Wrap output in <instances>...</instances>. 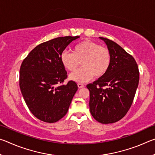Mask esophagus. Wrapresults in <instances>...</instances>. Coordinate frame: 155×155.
<instances>
[{
	"instance_id": "obj_1",
	"label": "esophagus",
	"mask_w": 155,
	"mask_h": 155,
	"mask_svg": "<svg viewBox=\"0 0 155 155\" xmlns=\"http://www.w3.org/2000/svg\"><path fill=\"white\" fill-rule=\"evenodd\" d=\"M77 85H78V88H83V87H84V85H83V84H82V83H78Z\"/></svg>"
}]
</instances>
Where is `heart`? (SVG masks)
I'll return each mask as SVG.
<instances>
[{"label":"heart","mask_w":155,"mask_h":155,"mask_svg":"<svg viewBox=\"0 0 155 155\" xmlns=\"http://www.w3.org/2000/svg\"><path fill=\"white\" fill-rule=\"evenodd\" d=\"M61 61L65 69L74 72L81 62L82 68L70 74V78L77 83H85L93 77H103L108 71L111 62L109 49L98 43L85 40L74 47L73 52L64 51Z\"/></svg>","instance_id":"1"}]
</instances>
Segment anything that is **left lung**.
Here are the masks:
<instances>
[{"mask_svg":"<svg viewBox=\"0 0 155 155\" xmlns=\"http://www.w3.org/2000/svg\"><path fill=\"white\" fill-rule=\"evenodd\" d=\"M105 41L111 56L106 74L88 84L90 109L94 118L102 124L114 123L125 116L137 90L140 72L135 59L114 41Z\"/></svg>","mask_w":155,"mask_h":155,"instance_id":"1","label":"left lung"}]
</instances>
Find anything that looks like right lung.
Masks as SVG:
<instances>
[{
    "instance_id": "obj_1",
    "label": "right lung",
    "mask_w": 155,
    "mask_h": 155,
    "mask_svg": "<svg viewBox=\"0 0 155 155\" xmlns=\"http://www.w3.org/2000/svg\"><path fill=\"white\" fill-rule=\"evenodd\" d=\"M78 38L60 37L39 44L21 64V92L28 109L41 121L53 123L64 117L78 90L74 81L64 84L68 74L61 54Z\"/></svg>"
}]
</instances>
